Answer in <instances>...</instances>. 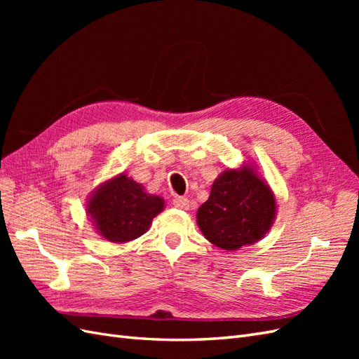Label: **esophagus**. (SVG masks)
<instances>
[{"label": "esophagus", "instance_id": "1", "mask_svg": "<svg viewBox=\"0 0 359 359\" xmlns=\"http://www.w3.org/2000/svg\"><path fill=\"white\" fill-rule=\"evenodd\" d=\"M173 206H175V208H178V210L187 211L190 208V202H189L187 198H175V199H173Z\"/></svg>", "mask_w": 359, "mask_h": 359}]
</instances>
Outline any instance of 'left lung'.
<instances>
[{"mask_svg":"<svg viewBox=\"0 0 359 359\" xmlns=\"http://www.w3.org/2000/svg\"><path fill=\"white\" fill-rule=\"evenodd\" d=\"M277 214L276 196L256 166L226 169L215 178L211 194L196 214L201 232L222 250H240L262 240Z\"/></svg>","mask_w":359,"mask_h":359,"instance_id":"8db88e82","label":"left lung"}]
</instances>
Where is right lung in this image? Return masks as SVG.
Here are the masks:
<instances>
[{
	"label": "right lung",
	"instance_id": "obj_1",
	"mask_svg": "<svg viewBox=\"0 0 359 359\" xmlns=\"http://www.w3.org/2000/svg\"><path fill=\"white\" fill-rule=\"evenodd\" d=\"M165 210V199L145 191L126 173L102 182L86 202V215L104 240L124 244L144 235Z\"/></svg>",
	"mask_w": 359,
	"mask_h": 359
}]
</instances>
